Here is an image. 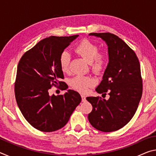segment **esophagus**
Masks as SVG:
<instances>
[{
    "label": "esophagus",
    "mask_w": 156,
    "mask_h": 156,
    "mask_svg": "<svg viewBox=\"0 0 156 156\" xmlns=\"http://www.w3.org/2000/svg\"><path fill=\"white\" fill-rule=\"evenodd\" d=\"M81 98H82V101L83 102H85L86 101V97L84 95H81Z\"/></svg>",
    "instance_id": "obj_1"
}]
</instances>
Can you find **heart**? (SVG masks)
<instances>
[{
  "label": "heart",
  "instance_id": "obj_1",
  "mask_svg": "<svg viewBox=\"0 0 156 156\" xmlns=\"http://www.w3.org/2000/svg\"><path fill=\"white\" fill-rule=\"evenodd\" d=\"M75 51L87 62L90 64L91 68L95 73H101L107 62V56L105 53L98 52V47L87 39L80 42L75 47ZM71 57L67 51L62 52L59 58V64L63 72L69 70ZM95 80L89 76H76L71 80V85L73 89L82 93H85L88 89L95 84Z\"/></svg>",
  "mask_w": 156,
  "mask_h": 156
}]
</instances>
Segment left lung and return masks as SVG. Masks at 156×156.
<instances>
[{
    "mask_svg": "<svg viewBox=\"0 0 156 156\" xmlns=\"http://www.w3.org/2000/svg\"><path fill=\"white\" fill-rule=\"evenodd\" d=\"M89 35L101 38L108 46L109 63L96 91L105 95L108 92L110 97L87 98L93 107L88 119L98 130L115 131L125 126L138 109L142 94L140 65L133 50L115 34Z\"/></svg>",
    "mask_w": 156,
    "mask_h": 156,
    "instance_id": "left-lung-1",
    "label": "left lung"
}]
</instances>
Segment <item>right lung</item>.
Instances as JSON below:
<instances>
[{
	"instance_id": "right-lung-1",
	"label": "right lung",
	"mask_w": 156,
	"mask_h": 156,
	"mask_svg": "<svg viewBox=\"0 0 156 156\" xmlns=\"http://www.w3.org/2000/svg\"><path fill=\"white\" fill-rule=\"evenodd\" d=\"M78 35L49 36L38 42L21 57L17 67L14 91L18 107L26 120L39 131H55L69 120L81 96L69 89L64 95L49 96L55 86L65 90L60 54Z\"/></svg>"
}]
</instances>
